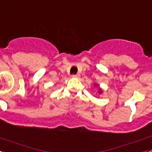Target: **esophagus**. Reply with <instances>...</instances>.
Wrapping results in <instances>:
<instances>
[{"label": "esophagus", "mask_w": 152, "mask_h": 152, "mask_svg": "<svg viewBox=\"0 0 152 152\" xmlns=\"http://www.w3.org/2000/svg\"><path fill=\"white\" fill-rule=\"evenodd\" d=\"M72 77H80V74H76V75H72Z\"/></svg>", "instance_id": "1"}]
</instances>
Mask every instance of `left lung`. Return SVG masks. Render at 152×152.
Here are the masks:
<instances>
[{
	"mask_svg": "<svg viewBox=\"0 0 152 152\" xmlns=\"http://www.w3.org/2000/svg\"><path fill=\"white\" fill-rule=\"evenodd\" d=\"M96 86H97V85H96ZM101 92H102L101 90H100V92H99V93H100H100H101Z\"/></svg>",
	"mask_w": 152,
	"mask_h": 152,
	"instance_id": "obj_1",
	"label": "left lung"
}]
</instances>
